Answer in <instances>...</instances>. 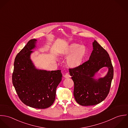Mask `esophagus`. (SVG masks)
Returning <instances> with one entry per match:
<instances>
[{
	"mask_svg": "<svg viewBox=\"0 0 128 128\" xmlns=\"http://www.w3.org/2000/svg\"><path fill=\"white\" fill-rule=\"evenodd\" d=\"M64 77L66 78H69L70 77V76L69 75V74L68 73H67L65 75H64Z\"/></svg>",
	"mask_w": 128,
	"mask_h": 128,
	"instance_id": "esophagus-1",
	"label": "esophagus"
}]
</instances>
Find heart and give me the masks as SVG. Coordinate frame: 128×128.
Returning <instances> with one entry per match:
<instances>
[{"mask_svg": "<svg viewBox=\"0 0 128 128\" xmlns=\"http://www.w3.org/2000/svg\"><path fill=\"white\" fill-rule=\"evenodd\" d=\"M87 49L84 46L72 43L61 52V55L67 57V64L71 68H77L81 66L86 57Z\"/></svg>", "mask_w": 128, "mask_h": 128, "instance_id": "heart-1", "label": "heart"}]
</instances>
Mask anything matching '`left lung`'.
<instances>
[{
  "instance_id": "left-lung-1",
  "label": "left lung",
  "mask_w": 128,
  "mask_h": 128,
  "mask_svg": "<svg viewBox=\"0 0 128 128\" xmlns=\"http://www.w3.org/2000/svg\"><path fill=\"white\" fill-rule=\"evenodd\" d=\"M92 47L88 61L69 70L74 83V98L82 106L94 105L103 101L109 94L113 78V68L107 52L96 40L92 42ZM103 67L108 68L106 74L96 78V75Z\"/></svg>"
}]
</instances>
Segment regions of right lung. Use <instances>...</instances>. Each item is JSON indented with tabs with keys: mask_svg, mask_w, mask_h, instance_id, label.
<instances>
[{
	"mask_svg": "<svg viewBox=\"0 0 128 128\" xmlns=\"http://www.w3.org/2000/svg\"><path fill=\"white\" fill-rule=\"evenodd\" d=\"M38 40H29L16 55L12 82L20 100L26 105L45 109L54 102L56 88L62 80L61 70L46 71L37 68L31 59Z\"/></svg>",
	"mask_w": 128,
	"mask_h": 128,
	"instance_id": "add662e5",
	"label": "right lung"
}]
</instances>
